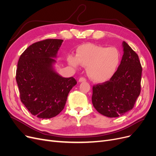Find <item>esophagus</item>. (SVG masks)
Instances as JSON below:
<instances>
[{
    "instance_id": "obj_1",
    "label": "esophagus",
    "mask_w": 156,
    "mask_h": 156,
    "mask_svg": "<svg viewBox=\"0 0 156 156\" xmlns=\"http://www.w3.org/2000/svg\"><path fill=\"white\" fill-rule=\"evenodd\" d=\"M87 81V79L84 77H80L79 79V82L81 83V82H85Z\"/></svg>"
}]
</instances>
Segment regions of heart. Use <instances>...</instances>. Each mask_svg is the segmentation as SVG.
Segmentation results:
<instances>
[{"instance_id": "1", "label": "heart", "mask_w": 156, "mask_h": 156, "mask_svg": "<svg viewBox=\"0 0 156 156\" xmlns=\"http://www.w3.org/2000/svg\"><path fill=\"white\" fill-rule=\"evenodd\" d=\"M76 52V56H68V64L76 68L81 64L87 66L88 76L96 83H104L110 80L120 64V52L115 47L107 48L85 44L79 46Z\"/></svg>"}]
</instances>
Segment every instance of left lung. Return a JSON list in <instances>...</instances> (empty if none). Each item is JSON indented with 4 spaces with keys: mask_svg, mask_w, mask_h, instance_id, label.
I'll return each instance as SVG.
<instances>
[{
    "mask_svg": "<svg viewBox=\"0 0 156 156\" xmlns=\"http://www.w3.org/2000/svg\"><path fill=\"white\" fill-rule=\"evenodd\" d=\"M118 70L109 81L93 87L92 104L100 114L119 117L133 108L140 92L142 67L139 56L126 42Z\"/></svg>",
    "mask_w": 156,
    "mask_h": 156,
    "instance_id": "8db88e82",
    "label": "left lung"
}]
</instances>
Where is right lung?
Instances as JSON below:
<instances>
[{
    "label": "right lung",
    "instance_id": "right-lung-1",
    "mask_svg": "<svg viewBox=\"0 0 156 156\" xmlns=\"http://www.w3.org/2000/svg\"><path fill=\"white\" fill-rule=\"evenodd\" d=\"M62 42L58 39L37 41L23 52L18 61L16 81L21 101L40 119L58 115L77 84L73 77H63L55 70V58Z\"/></svg>",
    "mask_w": 156,
    "mask_h": 156
}]
</instances>
